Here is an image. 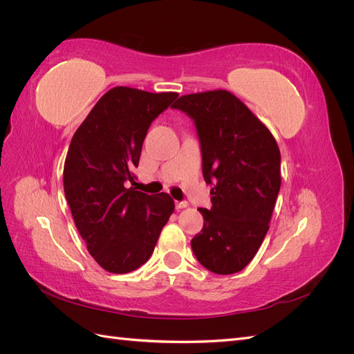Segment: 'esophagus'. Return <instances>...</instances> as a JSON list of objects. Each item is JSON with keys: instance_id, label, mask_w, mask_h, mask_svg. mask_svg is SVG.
Returning <instances> with one entry per match:
<instances>
[{"instance_id": "34e87169", "label": "esophagus", "mask_w": 354, "mask_h": 354, "mask_svg": "<svg viewBox=\"0 0 354 354\" xmlns=\"http://www.w3.org/2000/svg\"><path fill=\"white\" fill-rule=\"evenodd\" d=\"M187 207L186 201H176V209H183Z\"/></svg>"}]
</instances>
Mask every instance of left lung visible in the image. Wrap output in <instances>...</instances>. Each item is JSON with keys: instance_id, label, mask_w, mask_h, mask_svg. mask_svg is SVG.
Returning <instances> with one entry per match:
<instances>
[{"instance_id": "1", "label": "left lung", "mask_w": 354, "mask_h": 354, "mask_svg": "<svg viewBox=\"0 0 354 354\" xmlns=\"http://www.w3.org/2000/svg\"><path fill=\"white\" fill-rule=\"evenodd\" d=\"M192 118L202 153L211 208H199L203 227L190 245L212 273L232 274L261 246L281 189V152L259 118L232 93L187 94L171 106Z\"/></svg>"}]
</instances>
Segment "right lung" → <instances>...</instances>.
<instances>
[{"instance_id":"add662e5","label":"right lung","mask_w":354,"mask_h":354,"mask_svg":"<svg viewBox=\"0 0 354 354\" xmlns=\"http://www.w3.org/2000/svg\"><path fill=\"white\" fill-rule=\"evenodd\" d=\"M178 97L115 87L95 103L75 131L63 168V187L87 250L111 273L145 264L174 211L167 194L127 189L155 118Z\"/></svg>"}]
</instances>
